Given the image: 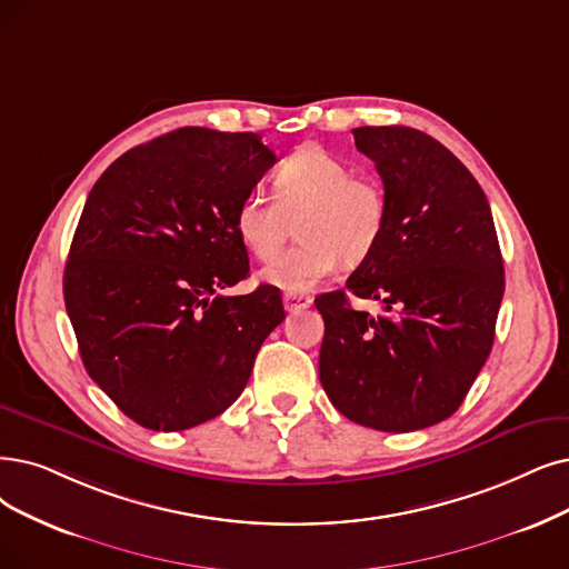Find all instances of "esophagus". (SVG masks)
<instances>
[{"mask_svg": "<svg viewBox=\"0 0 569 569\" xmlns=\"http://www.w3.org/2000/svg\"><path fill=\"white\" fill-rule=\"evenodd\" d=\"M282 301H284L287 312H299V310L312 306V297H308V293H284Z\"/></svg>", "mask_w": 569, "mask_h": 569, "instance_id": "1", "label": "esophagus"}]
</instances>
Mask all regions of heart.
Segmentation results:
<instances>
[{
    "instance_id": "1",
    "label": "heart",
    "mask_w": 569,
    "mask_h": 569,
    "mask_svg": "<svg viewBox=\"0 0 569 569\" xmlns=\"http://www.w3.org/2000/svg\"><path fill=\"white\" fill-rule=\"evenodd\" d=\"M272 196L252 189L236 210V231L259 261L281 251L298 221L302 242L261 270V280L303 293L329 280L340 263L367 261L388 226V196L378 179L355 174L343 158L306 144L270 177Z\"/></svg>"
}]
</instances>
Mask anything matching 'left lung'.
Masks as SVG:
<instances>
[{
	"mask_svg": "<svg viewBox=\"0 0 569 569\" xmlns=\"http://www.w3.org/2000/svg\"><path fill=\"white\" fill-rule=\"evenodd\" d=\"M388 196L376 252L346 287L386 303L352 311L347 291L315 299L325 317L320 380L348 420L416 431L458 411L490 355L505 263L488 198L441 142L406 126L355 128Z\"/></svg>",
	"mask_w": 569,
	"mask_h": 569,
	"instance_id": "left-lung-1",
	"label": "left lung"
}]
</instances>
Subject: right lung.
I'll list each match as a JSON object with an SVG mask.
<instances>
[{
    "label": "right lung",
    "instance_id": "1",
    "mask_svg": "<svg viewBox=\"0 0 569 569\" xmlns=\"http://www.w3.org/2000/svg\"><path fill=\"white\" fill-rule=\"evenodd\" d=\"M276 161L261 134L179 128L126 151L88 193L64 306L88 376L138 425L223 413L284 320L276 287L219 293L247 278L236 210Z\"/></svg>",
    "mask_w": 569,
    "mask_h": 569
}]
</instances>
